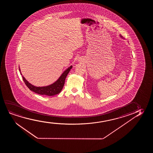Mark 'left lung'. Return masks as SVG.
Masks as SVG:
<instances>
[{
  "mask_svg": "<svg viewBox=\"0 0 153 153\" xmlns=\"http://www.w3.org/2000/svg\"><path fill=\"white\" fill-rule=\"evenodd\" d=\"M120 37H121V38H123V37H122V36L121 35H120Z\"/></svg>",
  "mask_w": 153,
  "mask_h": 153,
  "instance_id": "left-lung-1",
  "label": "left lung"
}]
</instances>
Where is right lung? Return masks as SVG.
Returning a JSON list of instances; mask_svg holds the SVG:
<instances>
[{
	"label": "right lung",
	"mask_w": 153,
	"mask_h": 153,
	"mask_svg": "<svg viewBox=\"0 0 153 153\" xmlns=\"http://www.w3.org/2000/svg\"><path fill=\"white\" fill-rule=\"evenodd\" d=\"M72 67H73V66H69L68 68H67L65 71L63 72L61 76L59 78V79L57 80L56 82L48 86L36 87V86H34L31 84H30L29 82H27L23 76H22V78H23V81L25 82L26 86H27L31 91H32L35 93H36L38 94H41V95L53 96L56 94H59V93L61 92L63 89V87H64V84H65V79L67 77L68 74L69 73V71L72 68ZM19 71L21 72L20 67H19ZM21 73V75H22L21 73Z\"/></svg>",
	"instance_id": "obj_1"
}]
</instances>
